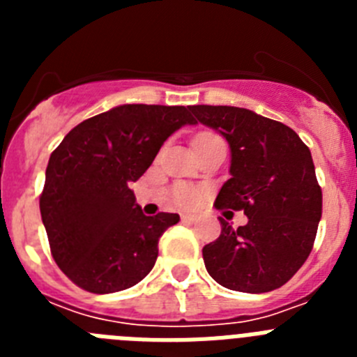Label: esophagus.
<instances>
[{
  "label": "esophagus",
  "mask_w": 357,
  "mask_h": 357,
  "mask_svg": "<svg viewBox=\"0 0 357 357\" xmlns=\"http://www.w3.org/2000/svg\"><path fill=\"white\" fill-rule=\"evenodd\" d=\"M182 222H184V223H195V222H197V216H193V214H182Z\"/></svg>",
  "instance_id": "obj_1"
}]
</instances>
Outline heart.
<instances>
[{
  "instance_id": "heart-1",
  "label": "heart",
  "mask_w": 357,
  "mask_h": 357,
  "mask_svg": "<svg viewBox=\"0 0 357 357\" xmlns=\"http://www.w3.org/2000/svg\"><path fill=\"white\" fill-rule=\"evenodd\" d=\"M209 137H220V135L213 134V132H200L193 139L195 141H202V139H209ZM200 200V189H197L195 185L189 184H181L175 188V202L178 206L182 207H191L195 206L197 202Z\"/></svg>"
}]
</instances>
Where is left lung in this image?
I'll use <instances>...</instances> for the list:
<instances>
[{
  "mask_svg": "<svg viewBox=\"0 0 357 357\" xmlns=\"http://www.w3.org/2000/svg\"><path fill=\"white\" fill-rule=\"evenodd\" d=\"M189 110L230 146L232 176L214 206L248 218L238 229L220 218L222 234L202 250L207 272L234 291L280 288L311 254L321 218L311 151L295 130L248 109L191 105Z\"/></svg>",
  "mask_w": 357,
  "mask_h": 357,
  "instance_id": "1",
  "label": "left lung"
}]
</instances>
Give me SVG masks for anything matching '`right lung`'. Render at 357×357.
<instances>
[{
	"label": "right lung",
	"mask_w": 357,
	"mask_h": 357,
	"mask_svg": "<svg viewBox=\"0 0 357 357\" xmlns=\"http://www.w3.org/2000/svg\"><path fill=\"white\" fill-rule=\"evenodd\" d=\"M185 107L128 103L85 119L50 155L39 206L62 272L91 293L132 288L150 273L178 214L144 216L130 189L162 143L195 125Z\"/></svg>",
	"instance_id": "1"
}]
</instances>
